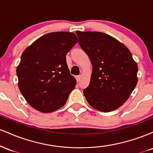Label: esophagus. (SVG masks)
I'll use <instances>...</instances> for the list:
<instances>
[{
  "mask_svg": "<svg viewBox=\"0 0 153 153\" xmlns=\"http://www.w3.org/2000/svg\"><path fill=\"white\" fill-rule=\"evenodd\" d=\"M75 78H76L77 82H80V78H81V76H80V75H78V76H75Z\"/></svg>",
  "mask_w": 153,
  "mask_h": 153,
  "instance_id": "34e87169",
  "label": "esophagus"
}]
</instances>
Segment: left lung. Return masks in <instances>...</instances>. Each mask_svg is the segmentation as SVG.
<instances>
[{"instance_id":"1","label":"left lung","mask_w":153,"mask_h":153,"mask_svg":"<svg viewBox=\"0 0 153 153\" xmlns=\"http://www.w3.org/2000/svg\"><path fill=\"white\" fill-rule=\"evenodd\" d=\"M78 44L93 66L83 94L89 104L102 112L122 106L137 83L138 67L129 49L110 35L77 31Z\"/></svg>"}]
</instances>
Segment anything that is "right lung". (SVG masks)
<instances>
[{"label":"right lung","mask_w":153,"mask_h":153,"mask_svg":"<svg viewBox=\"0 0 153 153\" xmlns=\"http://www.w3.org/2000/svg\"><path fill=\"white\" fill-rule=\"evenodd\" d=\"M78 42L73 32L45 34L23 52L17 67L19 88L28 103L50 113L65 105L76 85L66 63V54Z\"/></svg>","instance_id":"add662e5"}]
</instances>
